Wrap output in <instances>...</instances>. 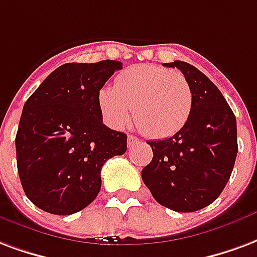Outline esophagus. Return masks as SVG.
Here are the masks:
<instances>
[{"label": "esophagus", "instance_id": "esophagus-1", "mask_svg": "<svg viewBox=\"0 0 257 257\" xmlns=\"http://www.w3.org/2000/svg\"><path fill=\"white\" fill-rule=\"evenodd\" d=\"M126 142H128V147H132L134 144H136L139 142L138 138H135L132 135H128V139H126Z\"/></svg>", "mask_w": 257, "mask_h": 257}]
</instances>
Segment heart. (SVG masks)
I'll use <instances>...</instances> for the list:
<instances>
[{
  "mask_svg": "<svg viewBox=\"0 0 257 257\" xmlns=\"http://www.w3.org/2000/svg\"><path fill=\"white\" fill-rule=\"evenodd\" d=\"M115 87L98 92L104 122L114 129L128 122L132 107L138 126L154 139L180 132L191 117L193 92L181 72L159 65H135L115 77Z\"/></svg>",
  "mask_w": 257,
  "mask_h": 257,
  "instance_id": "b5f03b06",
  "label": "heart"
}]
</instances>
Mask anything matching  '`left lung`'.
Returning a JSON list of instances; mask_svg holds the SVG:
<instances>
[{
    "label": "left lung",
    "mask_w": 257,
    "mask_h": 257,
    "mask_svg": "<svg viewBox=\"0 0 257 257\" xmlns=\"http://www.w3.org/2000/svg\"><path fill=\"white\" fill-rule=\"evenodd\" d=\"M165 66H176L187 77L193 106L180 132L148 142L154 157L142 178L159 204L193 212L216 200L229 181L238 151L237 122L222 92L197 68L184 61Z\"/></svg>",
    "instance_id": "left-lung-1"
}]
</instances>
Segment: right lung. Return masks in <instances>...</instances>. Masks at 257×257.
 Returning <instances> with one entry per match:
<instances>
[{"label": "right lung", "instance_id": "obj_1", "mask_svg": "<svg viewBox=\"0 0 257 257\" xmlns=\"http://www.w3.org/2000/svg\"><path fill=\"white\" fill-rule=\"evenodd\" d=\"M122 62L64 64L23 107L16 135L23 189L41 210L70 215L98 196L104 162L126 151V135L102 121L98 92Z\"/></svg>", "mask_w": 257, "mask_h": 257}]
</instances>
